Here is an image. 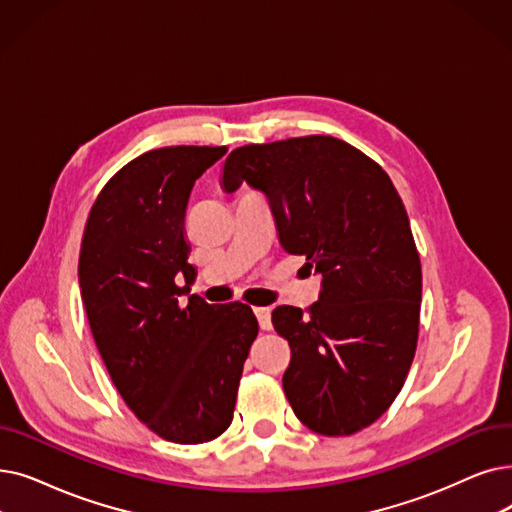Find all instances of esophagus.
I'll use <instances>...</instances> for the list:
<instances>
[{"mask_svg": "<svg viewBox=\"0 0 512 512\" xmlns=\"http://www.w3.org/2000/svg\"><path fill=\"white\" fill-rule=\"evenodd\" d=\"M253 311L259 320L261 330H270L272 328V309L270 307H253Z\"/></svg>", "mask_w": 512, "mask_h": 512, "instance_id": "esophagus-1", "label": "esophagus"}]
</instances>
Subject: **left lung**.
I'll use <instances>...</instances> for the list:
<instances>
[{
  "mask_svg": "<svg viewBox=\"0 0 512 512\" xmlns=\"http://www.w3.org/2000/svg\"><path fill=\"white\" fill-rule=\"evenodd\" d=\"M242 182L268 196L282 249L322 276L307 314L272 311L291 345L288 404L314 433H358L402 391L418 341L422 272L402 198L379 163L332 136L232 150L221 188Z\"/></svg>",
  "mask_w": 512,
  "mask_h": 512,
  "instance_id": "1",
  "label": "left lung"
}]
</instances>
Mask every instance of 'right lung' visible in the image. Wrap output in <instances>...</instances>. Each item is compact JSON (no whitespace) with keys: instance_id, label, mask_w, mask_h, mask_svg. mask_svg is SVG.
Listing matches in <instances>:
<instances>
[{"instance_id":"1","label":"right lung","mask_w":512,"mask_h":512,"mask_svg":"<svg viewBox=\"0 0 512 512\" xmlns=\"http://www.w3.org/2000/svg\"><path fill=\"white\" fill-rule=\"evenodd\" d=\"M226 152L167 146L129 161L98 194L79 253L81 299L110 379L152 433L184 446L230 427L259 332L249 305L182 299L196 276L184 234L188 198Z\"/></svg>"}]
</instances>
